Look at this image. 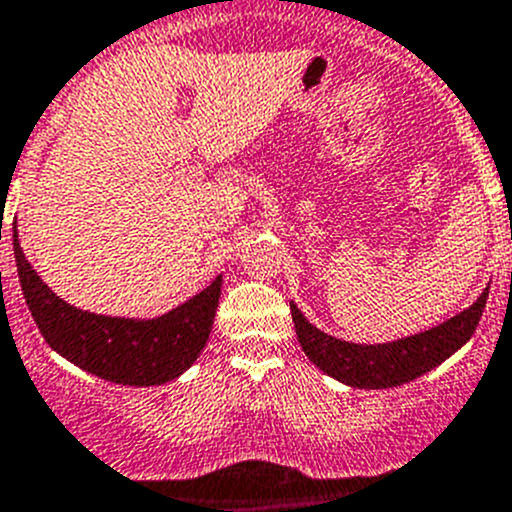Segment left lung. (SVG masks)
I'll list each match as a JSON object with an SVG mask.
<instances>
[{
    "label": "left lung",
    "mask_w": 512,
    "mask_h": 512,
    "mask_svg": "<svg viewBox=\"0 0 512 512\" xmlns=\"http://www.w3.org/2000/svg\"><path fill=\"white\" fill-rule=\"evenodd\" d=\"M487 293H490V285L482 290V296L472 306L446 319L444 324L382 344H354L324 334L303 316L296 303H290V313L296 324L298 344L321 372L349 388L385 390L426 375L457 349H462L480 324Z\"/></svg>",
    "instance_id": "obj_1"
}]
</instances>
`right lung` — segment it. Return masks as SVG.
<instances>
[{
  "label": "right lung",
  "instance_id": "right-lung-1",
  "mask_svg": "<svg viewBox=\"0 0 512 512\" xmlns=\"http://www.w3.org/2000/svg\"><path fill=\"white\" fill-rule=\"evenodd\" d=\"M12 247L22 296L40 334L53 352L81 370L117 385L150 388L181 377L204 352L222 296V275L155 319L101 316L71 306L43 283L22 252L17 222L12 224Z\"/></svg>",
  "mask_w": 512,
  "mask_h": 512
}]
</instances>
